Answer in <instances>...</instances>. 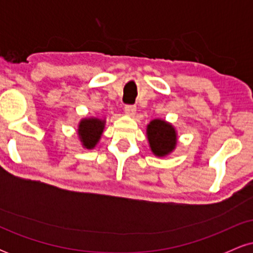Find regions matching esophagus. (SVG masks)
I'll list each match as a JSON object with an SVG mask.
<instances>
[{
	"label": "esophagus",
	"instance_id": "esophagus-1",
	"mask_svg": "<svg viewBox=\"0 0 253 253\" xmlns=\"http://www.w3.org/2000/svg\"><path fill=\"white\" fill-rule=\"evenodd\" d=\"M135 110L136 107L134 104H126V106H125V113H126L127 115H134Z\"/></svg>",
	"mask_w": 253,
	"mask_h": 253
}]
</instances>
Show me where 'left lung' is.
I'll return each mask as SVG.
<instances>
[{"instance_id":"8db88e82","label":"left lung","mask_w":253,"mask_h":253,"mask_svg":"<svg viewBox=\"0 0 253 253\" xmlns=\"http://www.w3.org/2000/svg\"><path fill=\"white\" fill-rule=\"evenodd\" d=\"M147 139L151 151L158 157H164L175 149L177 143L176 130L164 120H152L147 125Z\"/></svg>"}]
</instances>
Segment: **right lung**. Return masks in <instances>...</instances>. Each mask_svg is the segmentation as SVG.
Instances as JSON below:
<instances>
[{"instance_id": "add662e5", "label": "right lung", "mask_w": 253, "mask_h": 253, "mask_svg": "<svg viewBox=\"0 0 253 253\" xmlns=\"http://www.w3.org/2000/svg\"><path fill=\"white\" fill-rule=\"evenodd\" d=\"M104 128V120L97 118L83 119L78 126V135L85 149H92L98 143Z\"/></svg>"}]
</instances>
